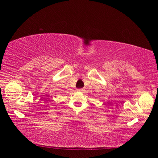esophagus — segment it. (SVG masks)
I'll use <instances>...</instances> for the list:
<instances>
[{"label": "esophagus", "mask_w": 158, "mask_h": 158, "mask_svg": "<svg viewBox=\"0 0 158 158\" xmlns=\"http://www.w3.org/2000/svg\"><path fill=\"white\" fill-rule=\"evenodd\" d=\"M78 90L79 91H83V89H79Z\"/></svg>", "instance_id": "34e87169"}]
</instances>
